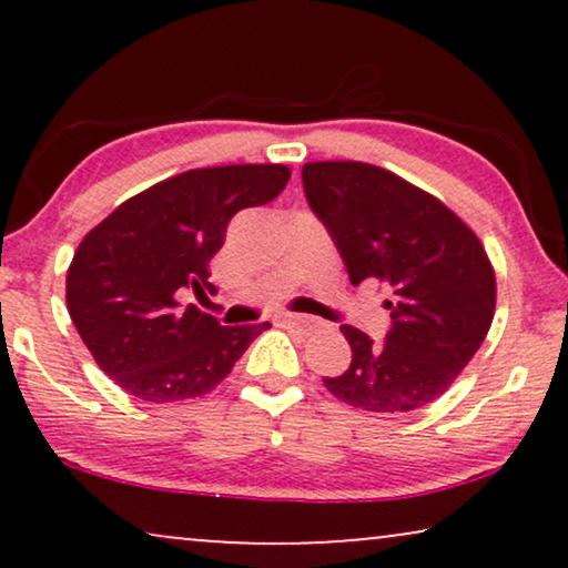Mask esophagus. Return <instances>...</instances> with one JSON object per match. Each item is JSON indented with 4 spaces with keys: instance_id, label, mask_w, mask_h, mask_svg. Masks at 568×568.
Masks as SVG:
<instances>
[{
    "instance_id": "esophagus-1",
    "label": "esophagus",
    "mask_w": 568,
    "mask_h": 568,
    "mask_svg": "<svg viewBox=\"0 0 568 568\" xmlns=\"http://www.w3.org/2000/svg\"><path fill=\"white\" fill-rule=\"evenodd\" d=\"M278 323H282V325H297V328H302L305 333L317 328L315 317L300 315V313H282V315H278Z\"/></svg>"
}]
</instances>
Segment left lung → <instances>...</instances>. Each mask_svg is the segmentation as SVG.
<instances>
[{
	"instance_id": "8db88e82",
	"label": "left lung",
	"mask_w": 568,
	"mask_h": 568,
	"mask_svg": "<svg viewBox=\"0 0 568 568\" xmlns=\"http://www.w3.org/2000/svg\"><path fill=\"white\" fill-rule=\"evenodd\" d=\"M302 185L352 284L375 278L390 292L385 341L341 325L352 364L325 387L377 414L437 400L494 321L496 278L480 240L439 199L367 162H307Z\"/></svg>"
}]
</instances>
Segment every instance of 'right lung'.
<instances>
[{
	"label": "right lung",
	"instance_id": "right-lung-1",
	"mask_svg": "<svg viewBox=\"0 0 568 568\" xmlns=\"http://www.w3.org/2000/svg\"><path fill=\"white\" fill-rule=\"evenodd\" d=\"M290 175L284 165L189 170L123 201L84 235L67 274V307L115 385L150 403L199 398L271 328L222 325L178 297L212 290L209 261L232 216L274 201Z\"/></svg>",
	"mask_w": 568,
	"mask_h": 568
}]
</instances>
